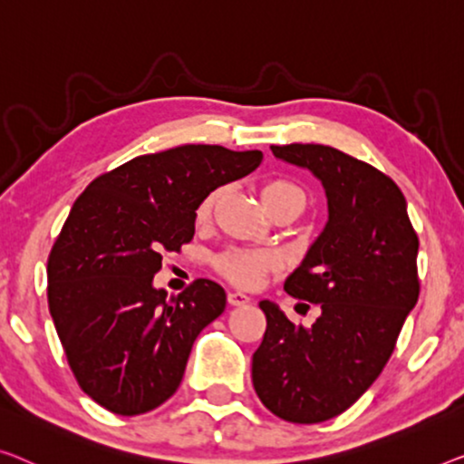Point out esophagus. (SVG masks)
<instances>
[{"instance_id": "obj_1", "label": "esophagus", "mask_w": 464, "mask_h": 464, "mask_svg": "<svg viewBox=\"0 0 464 464\" xmlns=\"http://www.w3.org/2000/svg\"><path fill=\"white\" fill-rule=\"evenodd\" d=\"M227 300H229L231 306H244V304L250 302V295H246L241 292H229L227 294Z\"/></svg>"}]
</instances>
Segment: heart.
Here are the masks:
<instances>
[{
	"label": "heart",
	"mask_w": 464,
	"mask_h": 464,
	"mask_svg": "<svg viewBox=\"0 0 464 464\" xmlns=\"http://www.w3.org/2000/svg\"><path fill=\"white\" fill-rule=\"evenodd\" d=\"M214 199H217V193H208L202 199V204L198 206V220H206L210 217ZM262 202H265L266 208L276 204H289L295 206V208H302L304 206V191L298 185L287 181V179H271L262 185ZM275 265V256L266 250H244V247H237V250H229L220 254L217 258V268L218 273L227 276L235 285L250 287L256 281L260 279V275L268 271Z\"/></svg>",
	"instance_id": "b5f03b06"
}]
</instances>
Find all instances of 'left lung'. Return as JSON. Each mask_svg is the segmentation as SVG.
I'll return each mask as SVG.
<instances>
[{"label": "left lung", "mask_w": 464, "mask_h": 464, "mask_svg": "<svg viewBox=\"0 0 464 464\" xmlns=\"http://www.w3.org/2000/svg\"><path fill=\"white\" fill-rule=\"evenodd\" d=\"M308 169L327 193L329 220L283 289L319 304L304 329L268 300L266 331L252 356L260 402L289 423H321L348 411L390 361L419 300L414 233L404 193L375 166L319 143L271 145Z\"/></svg>", "instance_id": "obj_1"}]
</instances>
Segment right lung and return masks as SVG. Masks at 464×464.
<instances>
[{
    "label": "right lung",
    "instance_id": "right-lung-1",
    "mask_svg": "<svg viewBox=\"0 0 464 464\" xmlns=\"http://www.w3.org/2000/svg\"><path fill=\"white\" fill-rule=\"evenodd\" d=\"M260 162L258 150L179 145L124 162L77 198L47 258V304L81 390L106 411L135 417L177 392L227 294L198 279L166 298L151 281L162 252L193 239L202 199Z\"/></svg>",
    "mask_w": 464,
    "mask_h": 464
}]
</instances>
